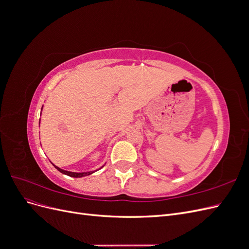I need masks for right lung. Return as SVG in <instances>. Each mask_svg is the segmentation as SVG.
Masks as SVG:
<instances>
[{"instance_id":"obj_1","label":"right lung","mask_w":249,"mask_h":249,"mask_svg":"<svg viewBox=\"0 0 249 249\" xmlns=\"http://www.w3.org/2000/svg\"><path fill=\"white\" fill-rule=\"evenodd\" d=\"M42 110V108H41ZM39 124H40V120H39ZM53 164V163H52ZM53 166H54L57 170H59L61 173H63V175H66L69 177H71V178H82V177H86V176H89L91 175V173L95 172V171H86V172H71V171H67V170H63L61 168H59L58 166H56V165L53 164Z\"/></svg>"}]
</instances>
